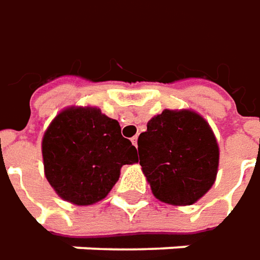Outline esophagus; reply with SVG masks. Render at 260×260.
I'll return each instance as SVG.
<instances>
[{
    "instance_id": "34e87169",
    "label": "esophagus",
    "mask_w": 260,
    "mask_h": 260,
    "mask_svg": "<svg viewBox=\"0 0 260 260\" xmlns=\"http://www.w3.org/2000/svg\"><path fill=\"white\" fill-rule=\"evenodd\" d=\"M131 141H132V144H134L135 147H138V137H137V135H135L134 138L131 139Z\"/></svg>"
}]
</instances>
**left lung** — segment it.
<instances>
[{
    "label": "left lung",
    "instance_id": "1",
    "mask_svg": "<svg viewBox=\"0 0 260 260\" xmlns=\"http://www.w3.org/2000/svg\"><path fill=\"white\" fill-rule=\"evenodd\" d=\"M139 164L154 196L175 206L202 199L216 180L219 147L209 123L190 111H168L138 138Z\"/></svg>",
    "mask_w": 260,
    "mask_h": 260
}]
</instances>
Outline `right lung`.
<instances>
[{
	"label": "right lung",
	"instance_id": "right-lung-1",
	"mask_svg": "<svg viewBox=\"0 0 260 260\" xmlns=\"http://www.w3.org/2000/svg\"><path fill=\"white\" fill-rule=\"evenodd\" d=\"M44 171L61 199L77 206L102 200L121 167L138 161L119 122L96 108H70L56 116L43 138Z\"/></svg>",
	"mask_w": 260,
	"mask_h": 260
}]
</instances>
